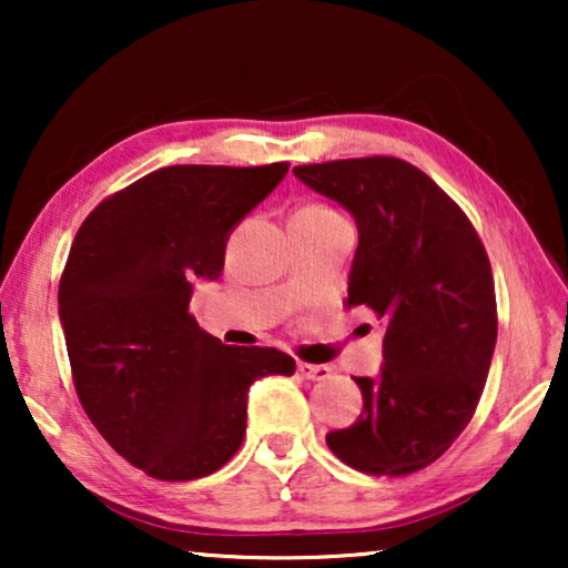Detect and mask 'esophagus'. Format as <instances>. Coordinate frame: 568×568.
Listing matches in <instances>:
<instances>
[{
    "label": "esophagus",
    "mask_w": 568,
    "mask_h": 568,
    "mask_svg": "<svg viewBox=\"0 0 568 568\" xmlns=\"http://www.w3.org/2000/svg\"><path fill=\"white\" fill-rule=\"evenodd\" d=\"M297 369H300L302 377L313 379V383H321V379H328L331 372H333V369L328 367V364H307V362H300Z\"/></svg>",
    "instance_id": "1"
}]
</instances>
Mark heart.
Returning <instances> with one entry per match:
<instances>
[{"mask_svg": "<svg viewBox=\"0 0 568 568\" xmlns=\"http://www.w3.org/2000/svg\"><path fill=\"white\" fill-rule=\"evenodd\" d=\"M325 212H328V209H325V206L310 204V206H302V209H297V212H294V214H325Z\"/></svg>", "mask_w": 568, "mask_h": 568, "instance_id": "b5f03b06", "label": "heart"}]
</instances>
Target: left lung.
Here are the masks:
<instances>
[{
	"label": "left lung",
	"instance_id": "obj_1",
	"mask_svg": "<svg viewBox=\"0 0 568 568\" xmlns=\"http://www.w3.org/2000/svg\"><path fill=\"white\" fill-rule=\"evenodd\" d=\"M294 175L352 212L359 245L346 302L385 325L383 369L354 377L359 418L325 442L369 476H408L447 453L484 393L496 346L486 247L463 209L406 160H333Z\"/></svg>",
	"mask_w": 568,
	"mask_h": 568
}]
</instances>
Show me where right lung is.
Masks as SVG:
<instances>
[{
  "label": "right lung",
  "mask_w": 568,
  "mask_h": 568,
  "mask_svg": "<svg viewBox=\"0 0 568 568\" xmlns=\"http://www.w3.org/2000/svg\"><path fill=\"white\" fill-rule=\"evenodd\" d=\"M286 170L160 168L100 201L77 232L59 282L74 390L146 476L220 470L243 445L251 385L297 369L276 348L224 346L189 313L193 278H220L230 232Z\"/></svg>",
  "instance_id": "add662e5"
}]
</instances>
